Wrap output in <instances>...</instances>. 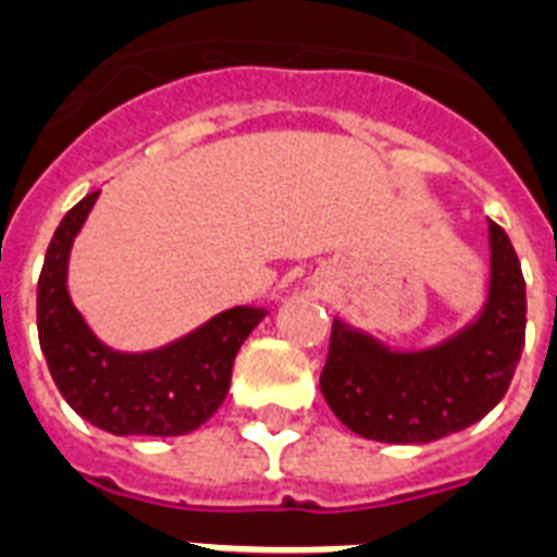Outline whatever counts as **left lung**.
Listing matches in <instances>:
<instances>
[{
  "label": "left lung",
  "instance_id": "obj_1",
  "mask_svg": "<svg viewBox=\"0 0 557 557\" xmlns=\"http://www.w3.org/2000/svg\"><path fill=\"white\" fill-rule=\"evenodd\" d=\"M525 345V280L491 222V295L476 324L423 354H392L333 321L321 392L347 430L385 444H430L503 400Z\"/></svg>",
  "mask_w": 557,
  "mask_h": 557
}]
</instances>
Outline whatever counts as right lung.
Here are the masks:
<instances>
[{
    "label": "right lung",
    "mask_w": 557,
    "mask_h": 557,
    "mask_svg": "<svg viewBox=\"0 0 557 557\" xmlns=\"http://www.w3.org/2000/svg\"><path fill=\"white\" fill-rule=\"evenodd\" d=\"M99 189L58 224L40 283L37 333L58 392L81 418L113 435H186L219 411L231 392L233 359L262 309L236 307L154 354L127 356L104 347L72 307L66 260Z\"/></svg>",
    "instance_id": "add662e5"
}]
</instances>
